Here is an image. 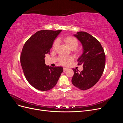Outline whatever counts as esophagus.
<instances>
[{
	"mask_svg": "<svg viewBox=\"0 0 123 123\" xmlns=\"http://www.w3.org/2000/svg\"><path fill=\"white\" fill-rule=\"evenodd\" d=\"M67 70V68H63V70H64V72L66 71Z\"/></svg>",
	"mask_w": 123,
	"mask_h": 123,
	"instance_id": "obj_1",
	"label": "esophagus"
}]
</instances>
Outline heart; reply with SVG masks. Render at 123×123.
Wrapping results in <instances>:
<instances>
[{
    "label": "heart",
    "instance_id": "heart-1",
    "mask_svg": "<svg viewBox=\"0 0 123 123\" xmlns=\"http://www.w3.org/2000/svg\"><path fill=\"white\" fill-rule=\"evenodd\" d=\"M64 43L70 49L75 51L76 53L80 54L81 53V50L76 48L79 45V41L73 36H66L63 39ZM58 45V41L55 40L52 44V49L55 50ZM59 63L62 65H67L69 62L72 61V58L69 57H65L62 56L59 57Z\"/></svg>",
    "mask_w": 123,
    "mask_h": 123
}]
</instances>
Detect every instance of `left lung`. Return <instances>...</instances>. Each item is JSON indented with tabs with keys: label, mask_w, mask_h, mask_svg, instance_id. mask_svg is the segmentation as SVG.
I'll use <instances>...</instances> for the list:
<instances>
[{
	"label": "left lung",
	"mask_w": 123,
	"mask_h": 123,
	"mask_svg": "<svg viewBox=\"0 0 123 123\" xmlns=\"http://www.w3.org/2000/svg\"><path fill=\"white\" fill-rule=\"evenodd\" d=\"M74 36L83 47V53L77 59L78 65H82L83 70L80 71L73 68L74 75L72 83L81 90L93 86L100 79L105 67L106 56L101 44L93 36L85 32H79Z\"/></svg>",
	"instance_id": "1"
}]
</instances>
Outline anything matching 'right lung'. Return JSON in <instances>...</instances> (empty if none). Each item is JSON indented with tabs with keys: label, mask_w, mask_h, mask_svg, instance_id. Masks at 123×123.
<instances>
[{
	"label": "right lung",
	"mask_w": 123,
	"mask_h": 123,
	"mask_svg": "<svg viewBox=\"0 0 123 123\" xmlns=\"http://www.w3.org/2000/svg\"><path fill=\"white\" fill-rule=\"evenodd\" d=\"M62 31L40 30L26 42L20 55V63L24 75L31 86L40 91L54 87L61 74L62 67H51L45 64V54H50L54 39Z\"/></svg>",
	"instance_id": "right-lung-1"
}]
</instances>
